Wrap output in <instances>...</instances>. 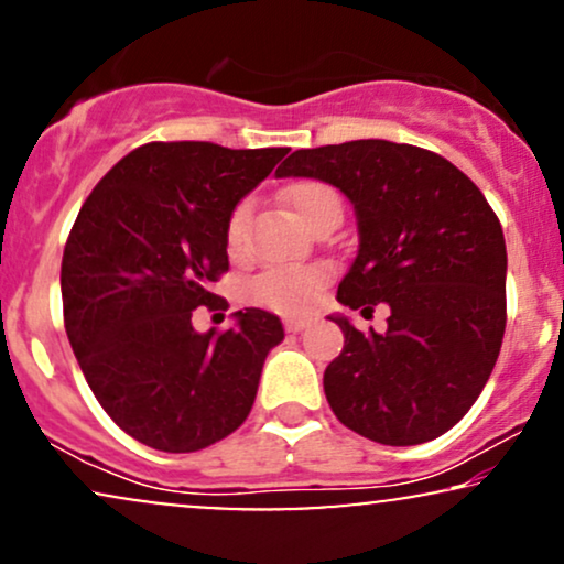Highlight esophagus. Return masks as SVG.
<instances>
[{
    "label": "esophagus",
    "instance_id": "esophagus-1",
    "mask_svg": "<svg viewBox=\"0 0 564 564\" xmlns=\"http://www.w3.org/2000/svg\"><path fill=\"white\" fill-rule=\"evenodd\" d=\"M308 326V318H284V332H303Z\"/></svg>",
    "mask_w": 564,
    "mask_h": 564
}]
</instances>
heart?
I'll return each instance as SVG.
<instances>
[{
	"mask_svg": "<svg viewBox=\"0 0 564 564\" xmlns=\"http://www.w3.org/2000/svg\"><path fill=\"white\" fill-rule=\"evenodd\" d=\"M282 198L308 227L329 208H343L335 187L322 183V180H297V183L284 187ZM246 225L248 206H235L225 227V242L232 259H240L246 253ZM326 280H329V269L324 267L267 269L248 284V297L263 308L297 316L314 308Z\"/></svg>",
	"mask_w": 564,
	"mask_h": 564,
	"instance_id": "obj_1",
	"label": "heart"
}]
</instances>
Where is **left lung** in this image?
<instances>
[{
	"mask_svg": "<svg viewBox=\"0 0 564 564\" xmlns=\"http://www.w3.org/2000/svg\"><path fill=\"white\" fill-rule=\"evenodd\" d=\"M280 177L339 187L360 248L337 301L360 314L389 305L387 332L335 318L343 352L326 366L335 415L366 440L408 447L468 413L497 364L507 324V250L495 208L455 164L392 141L301 149Z\"/></svg>",
	"mask_w": 564,
	"mask_h": 564,
	"instance_id": "1",
	"label": "left lung"
}]
</instances>
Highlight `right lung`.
<instances>
[{
  "mask_svg": "<svg viewBox=\"0 0 564 564\" xmlns=\"http://www.w3.org/2000/svg\"><path fill=\"white\" fill-rule=\"evenodd\" d=\"M288 149L154 141L122 156L80 206L62 256L65 332L107 415L145 447L198 452L248 419L280 318L238 311L193 329L229 269L225 227Z\"/></svg>",
  "mask_w": 564,
  "mask_h": 564,
  "instance_id": "obj_1",
  "label": "right lung"
}]
</instances>
